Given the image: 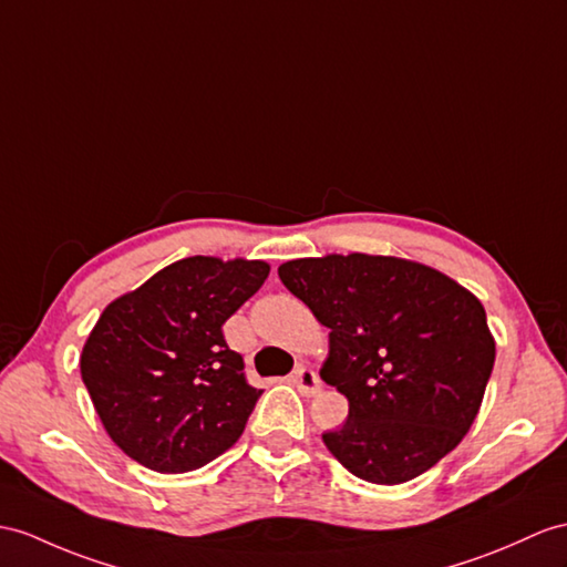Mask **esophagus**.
Wrapping results in <instances>:
<instances>
[{
	"mask_svg": "<svg viewBox=\"0 0 567 567\" xmlns=\"http://www.w3.org/2000/svg\"><path fill=\"white\" fill-rule=\"evenodd\" d=\"M293 384L300 390V394H306V396L317 394L322 388V382H320V378H317V372L310 370V368H298L293 372Z\"/></svg>",
	"mask_w": 567,
	"mask_h": 567,
	"instance_id": "obj_1",
	"label": "esophagus"
}]
</instances>
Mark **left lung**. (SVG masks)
I'll return each mask as SVG.
<instances>
[{
	"label": "left lung",
	"mask_w": 567,
	"mask_h": 567,
	"mask_svg": "<svg viewBox=\"0 0 567 567\" xmlns=\"http://www.w3.org/2000/svg\"><path fill=\"white\" fill-rule=\"evenodd\" d=\"M279 276L329 327L320 378L349 399V419L322 440L353 476L396 486L462 443L495 361L472 291L421 261L363 252L291 259Z\"/></svg>",
	"instance_id": "8db88e82"
}]
</instances>
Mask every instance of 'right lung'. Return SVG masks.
Masks as SVG:
<instances>
[{
  "label": "right lung",
  "instance_id": "right-lung-1",
  "mask_svg": "<svg viewBox=\"0 0 567 567\" xmlns=\"http://www.w3.org/2000/svg\"><path fill=\"white\" fill-rule=\"evenodd\" d=\"M267 276L261 259L195 255L103 310L79 358L81 380L127 457L183 474L236 445L261 390L220 327Z\"/></svg>",
  "mask_w": 567,
  "mask_h": 567
}]
</instances>
